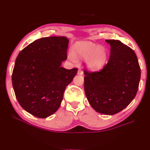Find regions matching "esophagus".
<instances>
[{
  "mask_svg": "<svg viewBox=\"0 0 150 150\" xmlns=\"http://www.w3.org/2000/svg\"><path fill=\"white\" fill-rule=\"evenodd\" d=\"M78 74H79V75H83V72L82 70L79 69L78 71Z\"/></svg>",
  "mask_w": 150,
  "mask_h": 150,
  "instance_id": "esophagus-1",
  "label": "esophagus"
}]
</instances>
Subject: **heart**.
I'll return each instance as SVG.
<instances>
[{"instance_id":"1","label":"heart","mask_w":150,"mask_h":150,"mask_svg":"<svg viewBox=\"0 0 150 150\" xmlns=\"http://www.w3.org/2000/svg\"><path fill=\"white\" fill-rule=\"evenodd\" d=\"M69 59L77 62L79 59L86 58V65L91 70H97L104 65L107 58V51L104 47L90 41H78L74 46V51L68 54Z\"/></svg>"}]
</instances>
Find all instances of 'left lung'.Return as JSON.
Masks as SVG:
<instances>
[{
	"mask_svg": "<svg viewBox=\"0 0 150 150\" xmlns=\"http://www.w3.org/2000/svg\"><path fill=\"white\" fill-rule=\"evenodd\" d=\"M111 46L107 64L98 72L84 70V91L95 111L112 115L128 106L137 93L141 69L133 49L118 40H106Z\"/></svg>",
	"mask_w": 150,
	"mask_h": 150,
	"instance_id": "8db88e82",
	"label": "left lung"
}]
</instances>
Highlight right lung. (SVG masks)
Segmentation results:
<instances>
[{"label": "right lung", "instance_id": "add662e5", "mask_svg": "<svg viewBox=\"0 0 150 150\" xmlns=\"http://www.w3.org/2000/svg\"><path fill=\"white\" fill-rule=\"evenodd\" d=\"M69 39L46 37L35 40L18 55L12 82L18 102L32 115L46 118L59 108L66 86L78 69L61 67L67 59Z\"/></svg>", "mask_w": 150, "mask_h": 150}]
</instances>
